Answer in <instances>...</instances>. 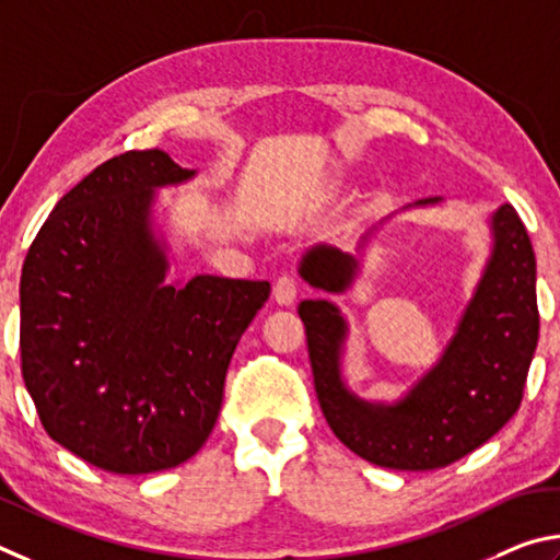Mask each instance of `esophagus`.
Here are the masks:
<instances>
[{
	"mask_svg": "<svg viewBox=\"0 0 560 560\" xmlns=\"http://www.w3.org/2000/svg\"><path fill=\"white\" fill-rule=\"evenodd\" d=\"M300 295V282L295 275H280L278 280L272 282V298L278 305H292Z\"/></svg>",
	"mask_w": 560,
	"mask_h": 560,
	"instance_id": "esophagus-1",
	"label": "esophagus"
}]
</instances>
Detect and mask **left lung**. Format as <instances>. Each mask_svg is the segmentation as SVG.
I'll return each instance as SVG.
<instances>
[{
	"instance_id": "left-lung-1",
	"label": "left lung",
	"mask_w": 560,
	"mask_h": 560,
	"mask_svg": "<svg viewBox=\"0 0 560 560\" xmlns=\"http://www.w3.org/2000/svg\"><path fill=\"white\" fill-rule=\"evenodd\" d=\"M492 229V260L455 339L440 364L396 406L364 404L341 384L339 349L347 325L339 310L325 300H305L298 307L319 408L351 453L410 472L447 467L485 445L522 406L538 345L536 255L512 203L494 213ZM354 272L357 260L329 245L312 248L300 265L302 278L327 292L347 290Z\"/></svg>"
}]
</instances>
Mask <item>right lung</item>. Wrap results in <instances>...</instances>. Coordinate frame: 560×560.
<instances>
[{"label": "right lung", "mask_w": 560, "mask_h": 560, "mask_svg": "<svg viewBox=\"0 0 560 560\" xmlns=\"http://www.w3.org/2000/svg\"><path fill=\"white\" fill-rule=\"evenodd\" d=\"M162 150L125 152L78 182L28 245L19 282L22 376L58 445L117 475L199 453L235 345L270 282L196 275L162 285L152 189L179 184Z\"/></svg>", "instance_id": "obj_1"}]
</instances>
